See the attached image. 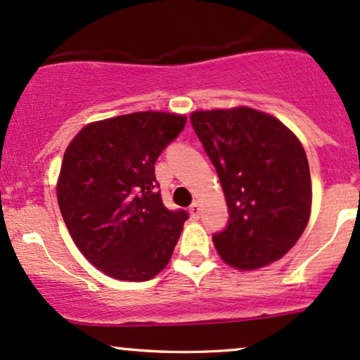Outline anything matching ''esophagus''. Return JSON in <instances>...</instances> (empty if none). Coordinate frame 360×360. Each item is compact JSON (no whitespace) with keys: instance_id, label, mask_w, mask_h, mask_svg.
Returning <instances> with one entry per match:
<instances>
[{"instance_id":"obj_1","label":"esophagus","mask_w":360,"mask_h":360,"mask_svg":"<svg viewBox=\"0 0 360 360\" xmlns=\"http://www.w3.org/2000/svg\"><path fill=\"white\" fill-rule=\"evenodd\" d=\"M189 213H191L193 218H198L199 213H201V202L199 201H194L191 207H189Z\"/></svg>"}]
</instances>
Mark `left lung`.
Here are the masks:
<instances>
[{
  "label": "left lung",
  "instance_id": "left-lung-1",
  "mask_svg": "<svg viewBox=\"0 0 360 360\" xmlns=\"http://www.w3.org/2000/svg\"><path fill=\"white\" fill-rule=\"evenodd\" d=\"M191 124L214 164L229 211L226 229L213 236L218 255L241 271L280 259L311 213L302 142L276 117L245 105L194 110Z\"/></svg>",
  "mask_w": 360,
  "mask_h": 360
}]
</instances>
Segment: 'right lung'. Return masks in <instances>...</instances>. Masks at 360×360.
Instances as JSON below:
<instances>
[{
  "label": "right lung",
  "instance_id": "add662e5",
  "mask_svg": "<svg viewBox=\"0 0 360 360\" xmlns=\"http://www.w3.org/2000/svg\"><path fill=\"white\" fill-rule=\"evenodd\" d=\"M186 115L134 112L86 124L65 149L56 199L73 243L112 278L146 281L166 268L186 211L164 206L154 164Z\"/></svg>",
  "mask_w": 360,
  "mask_h": 360
}]
</instances>
